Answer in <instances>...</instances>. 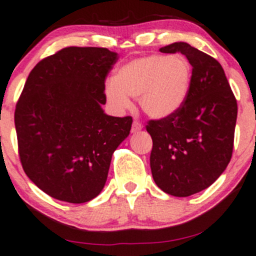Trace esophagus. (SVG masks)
Returning a JSON list of instances; mask_svg holds the SVG:
<instances>
[{
    "instance_id": "1",
    "label": "esophagus",
    "mask_w": 256,
    "mask_h": 256,
    "mask_svg": "<svg viewBox=\"0 0 256 256\" xmlns=\"http://www.w3.org/2000/svg\"><path fill=\"white\" fill-rule=\"evenodd\" d=\"M142 128H143L142 124L134 120V122H132V128H131V131H132V132H138V131L142 130Z\"/></svg>"
}]
</instances>
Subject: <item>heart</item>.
I'll use <instances>...</instances> for the list:
<instances>
[{
  "label": "heart",
  "instance_id": "b5f03b06",
  "mask_svg": "<svg viewBox=\"0 0 256 256\" xmlns=\"http://www.w3.org/2000/svg\"><path fill=\"white\" fill-rule=\"evenodd\" d=\"M193 69L184 56L152 54L124 64L114 78L106 82V100L115 110L131 106L130 97L152 118H166L186 102L192 85Z\"/></svg>",
  "mask_w": 256,
  "mask_h": 256
}]
</instances>
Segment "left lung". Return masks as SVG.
<instances>
[{"mask_svg": "<svg viewBox=\"0 0 256 256\" xmlns=\"http://www.w3.org/2000/svg\"><path fill=\"white\" fill-rule=\"evenodd\" d=\"M159 50L186 56L193 78L184 104L176 113L150 120L146 126L153 141L150 170L160 190L188 196L212 186L228 165L237 100L215 58L186 42H175Z\"/></svg>", "mask_w": 256, "mask_h": 256, "instance_id": "1", "label": "left lung"}]
</instances>
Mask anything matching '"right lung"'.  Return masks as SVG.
I'll return each mask as SVG.
<instances>
[{
    "label": "right lung",
    "instance_id": "obj_1",
    "mask_svg": "<svg viewBox=\"0 0 256 256\" xmlns=\"http://www.w3.org/2000/svg\"><path fill=\"white\" fill-rule=\"evenodd\" d=\"M118 53L66 47L38 62L14 113L25 174L41 190L86 203L104 187L112 156L128 136L132 118L106 115L104 81Z\"/></svg>",
    "mask_w": 256,
    "mask_h": 256
}]
</instances>
